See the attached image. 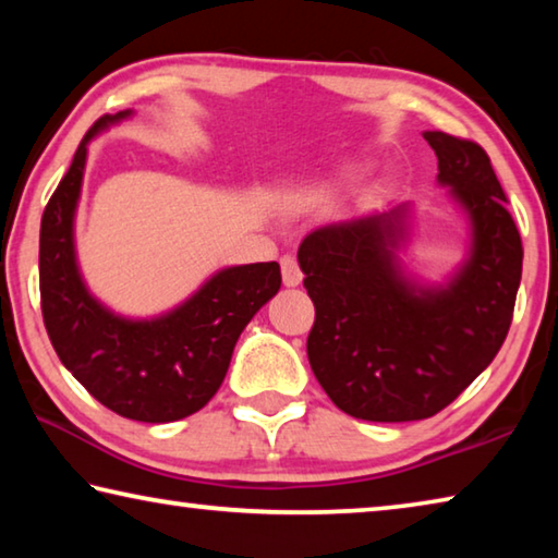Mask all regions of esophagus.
<instances>
[{
  "instance_id": "esophagus-1",
  "label": "esophagus",
  "mask_w": 558,
  "mask_h": 558,
  "mask_svg": "<svg viewBox=\"0 0 558 558\" xmlns=\"http://www.w3.org/2000/svg\"><path fill=\"white\" fill-rule=\"evenodd\" d=\"M280 272H282V282H286L288 288H295L302 282V270L298 266V258L290 256V253L280 258Z\"/></svg>"
}]
</instances>
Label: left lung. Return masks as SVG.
Segmentation results:
<instances>
[{
	"mask_svg": "<svg viewBox=\"0 0 558 558\" xmlns=\"http://www.w3.org/2000/svg\"><path fill=\"white\" fill-rule=\"evenodd\" d=\"M423 137L472 221V256L446 290L401 278V204L323 226L298 251L315 305L310 366L337 409L362 421H421L456 401L502 347L522 280V239L485 149L438 130Z\"/></svg>",
	"mask_w": 558,
	"mask_h": 558,
	"instance_id": "8db88e82",
	"label": "left lung"
}]
</instances>
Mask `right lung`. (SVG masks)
Listing matches in <instances>:
<instances>
[{"label":"right lung","instance_id":"right-lung-1","mask_svg":"<svg viewBox=\"0 0 558 558\" xmlns=\"http://www.w3.org/2000/svg\"><path fill=\"white\" fill-rule=\"evenodd\" d=\"M130 112L102 116L75 149L41 216V315L56 354L93 399L122 418L169 423L211 401L243 327L280 290V266L226 268L182 307L149 323L116 317L88 295L75 268L73 211L88 140Z\"/></svg>","mask_w":558,"mask_h":558}]
</instances>
